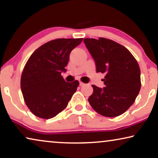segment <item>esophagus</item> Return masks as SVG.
Masks as SVG:
<instances>
[{"label":"esophagus","instance_id":"34e87169","mask_svg":"<svg viewBox=\"0 0 158 158\" xmlns=\"http://www.w3.org/2000/svg\"><path fill=\"white\" fill-rule=\"evenodd\" d=\"M84 85H85V83H82V82H80V83H79V85L80 86H83Z\"/></svg>","mask_w":158,"mask_h":158}]
</instances>
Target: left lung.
<instances>
[{"label": "left lung", "mask_w": 158, "mask_h": 158, "mask_svg": "<svg viewBox=\"0 0 158 158\" xmlns=\"http://www.w3.org/2000/svg\"><path fill=\"white\" fill-rule=\"evenodd\" d=\"M83 42L94 58L96 72L106 73L103 81L105 87L92 85L90 105L102 116H119L133 104L139 94V64L128 49L111 40L86 38Z\"/></svg>", "instance_id": "8db88e82"}]
</instances>
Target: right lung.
Here are the masks:
<instances>
[{
  "mask_svg": "<svg viewBox=\"0 0 158 158\" xmlns=\"http://www.w3.org/2000/svg\"><path fill=\"white\" fill-rule=\"evenodd\" d=\"M83 39H57L34 52L23 68L21 88L26 104L34 115L51 118L65 109L79 82L61 76L70 54Z\"/></svg>",
  "mask_w": 158,
  "mask_h": 158,
  "instance_id": "right-lung-1",
  "label": "right lung"
}]
</instances>
